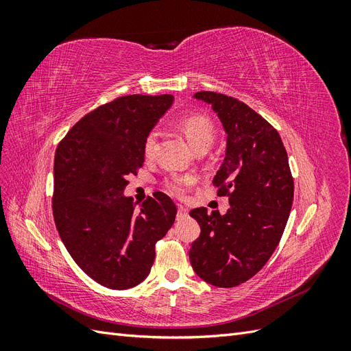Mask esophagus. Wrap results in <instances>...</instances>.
Listing matches in <instances>:
<instances>
[{
  "label": "esophagus",
  "mask_w": 351,
  "mask_h": 351,
  "mask_svg": "<svg viewBox=\"0 0 351 351\" xmlns=\"http://www.w3.org/2000/svg\"><path fill=\"white\" fill-rule=\"evenodd\" d=\"M187 217V209L183 205H178V210H177V219H182Z\"/></svg>",
  "instance_id": "esophagus-1"
}]
</instances>
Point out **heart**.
Listing matches in <instances>:
<instances>
[{
  "mask_svg": "<svg viewBox=\"0 0 351 351\" xmlns=\"http://www.w3.org/2000/svg\"><path fill=\"white\" fill-rule=\"evenodd\" d=\"M180 129L183 130L190 145L195 147V151L200 149V147H206L208 149L215 139V125L209 117L204 114H192V115L184 117V119L180 121ZM156 141H158V130H152L147 133L145 139V146H143L146 156H151L154 154ZM195 182L196 178L190 174L173 176L165 182V187L168 189V192H171L176 196H184L187 193V190L190 189V186H192Z\"/></svg>",
  "mask_w": 351,
  "mask_h": 351,
  "instance_id": "b5f03b06",
  "label": "heart"
}]
</instances>
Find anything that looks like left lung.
Instances as JSON below:
<instances>
[{
    "label": "left lung",
    "instance_id": "8db88e82",
    "mask_svg": "<svg viewBox=\"0 0 351 351\" xmlns=\"http://www.w3.org/2000/svg\"><path fill=\"white\" fill-rule=\"evenodd\" d=\"M227 133L224 162L214 177L218 196H228L226 215L206 208L190 210L200 236L189 252L199 277L221 289L250 280L272 256L293 205L294 182L278 132L246 104L202 90Z\"/></svg>",
    "mask_w": 351,
    "mask_h": 351
}]
</instances>
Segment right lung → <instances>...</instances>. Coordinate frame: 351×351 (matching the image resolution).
<instances>
[{"mask_svg":"<svg viewBox=\"0 0 351 351\" xmlns=\"http://www.w3.org/2000/svg\"><path fill=\"white\" fill-rule=\"evenodd\" d=\"M173 95H127L74 124L56 151L54 214L58 234L82 271L125 290L151 272L155 244L173 227L177 206L162 192L136 210L125 177L145 162V139L171 107Z\"/></svg>","mask_w":351,"mask_h":351,"instance_id":"obj_1","label":"right lung"}]
</instances>
